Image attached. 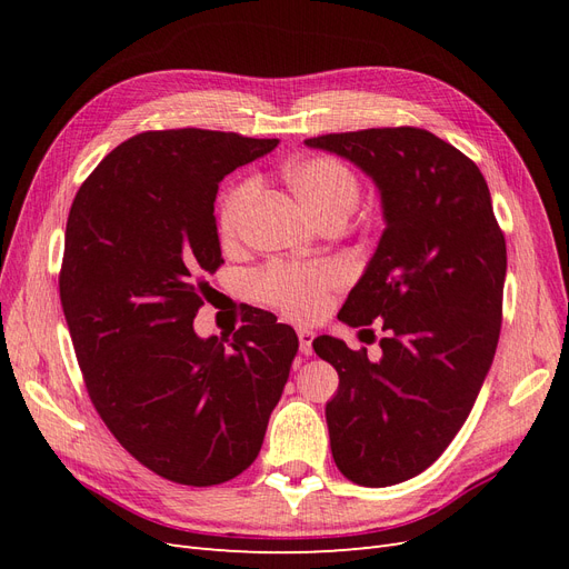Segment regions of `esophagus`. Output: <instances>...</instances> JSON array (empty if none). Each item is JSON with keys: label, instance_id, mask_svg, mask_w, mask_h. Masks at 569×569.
Listing matches in <instances>:
<instances>
[{"label": "esophagus", "instance_id": "esophagus-1", "mask_svg": "<svg viewBox=\"0 0 569 569\" xmlns=\"http://www.w3.org/2000/svg\"><path fill=\"white\" fill-rule=\"evenodd\" d=\"M297 335H299V347H301V353H303V356H311V353H313V339H316V332H313V330H308V327H299Z\"/></svg>", "mask_w": 569, "mask_h": 569}]
</instances>
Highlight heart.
Masks as SVG:
<instances>
[{"instance_id":"heart-1","label":"heart","mask_w":569,"mask_h":569,"mask_svg":"<svg viewBox=\"0 0 569 569\" xmlns=\"http://www.w3.org/2000/svg\"><path fill=\"white\" fill-rule=\"evenodd\" d=\"M284 180L297 199L320 222L347 220L360 201V178L356 170L330 153H313L284 166ZM258 197V180L242 178L228 187L218 206V232L222 242H234L244 230L251 206ZM343 284L337 266H289L272 263L253 278V295L289 318H316L335 289Z\"/></svg>"}]
</instances>
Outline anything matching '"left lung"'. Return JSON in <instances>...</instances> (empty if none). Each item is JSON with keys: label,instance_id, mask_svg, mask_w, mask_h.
Segmentation results:
<instances>
[{"label": "left lung", "instance_id": "obj_1", "mask_svg": "<svg viewBox=\"0 0 569 569\" xmlns=\"http://www.w3.org/2000/svg\"><path fill=\"white\" fill-rule=\"evenodd\" d=\"M375 180L387 228L339 320L387 337L370 363L335 337L313 339L339 391L327 403L332 458L363 487L427 470L468 420L503 318L506 237L472 159L422 128H368L306 140Z\"/></svg>", "mask_w": 569, "mask_h": 569}]
</instances>
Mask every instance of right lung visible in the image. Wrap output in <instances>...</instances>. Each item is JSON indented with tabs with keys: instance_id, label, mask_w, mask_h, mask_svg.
<instances>
[{
	"instance_id": "1",
	"label": "right lung",
	"mask_w": 569,
	"mask_h": 569,
	"mask_svg": "<svg viewBox=\"0 0 569 569\" xmlns=\"http://www.w3.org/2000/svg\"><path fill=\"white\" fill-rule=\"evenodd\" d=\"M278 140L149 130L104 157L66 222L59 295L84 387L144 468L213 487L256 460L299 337L253 308L230 339H199L206 274L222 263L218 182Z\"/></svg>"
}]
</instances>
